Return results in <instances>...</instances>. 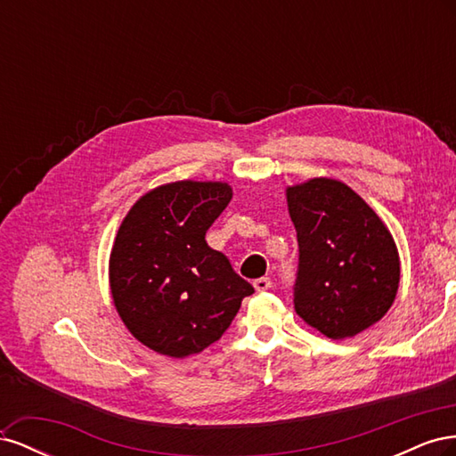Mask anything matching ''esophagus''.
Returning a JSON list of instances; mask_svg holds the SVG:
<instances>
[{"label": "esophagus", "instance_id": "obj_1", "mask_svg": "<svg viewBox=\"0 0 456 456\" xmlns=\"http://www.w3.org/2000/svg\"><path fill=\"white\" fill-rule=\"evenodd\" d=\"M256 291H268V289L272 287V280L270 278H258L253 281Z\"/></svg>", "mask_w": 456, "mask_h": 456}]
</instances>
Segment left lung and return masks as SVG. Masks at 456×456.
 <instances>
[{
  "instance_id": "left-lung-1",
  "label": "left lung",
  "mask_w": 456,
  "mask_h": 456,
  "mask_svg": "<svg viewBox=\"0 0 456 456\" xmlns=\"http://www.w3.org/2000/svg\"><path fill=\"white\" fill-rule=\"evenodd\" d=\"M297 230V314L329 338L362 333L390 310L399 285L392 233L352 188L314 178L287 188Z\"/></svg>"
}]
</instances>
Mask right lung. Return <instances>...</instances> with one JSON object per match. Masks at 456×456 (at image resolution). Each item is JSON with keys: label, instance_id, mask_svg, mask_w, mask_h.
Masks as SVG:
<instances>
[{"label": "right lung", "instance_id": "add662e5", "mask_svg": "<svg viewBox=\"0 0 456 456\" xmlns=\"http://www.w3.org/2000/svg\"><path fill=\"white\" fill-rule=\"evenodd\" d=\"M230 200L224 183L181 181L148 191L123 218L110 255V289L133 337L158 354L205 350L255 293L205 241Z\"/></svg>", "mask_w": 456, "mask_h": 456}]
</instances>
